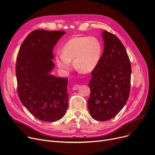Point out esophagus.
Wrapping results in <instances>:
<instances>
[{
    "instance_id": "1",
    "label": "esophagus",
    "mask_w": 155,
    "mask_h": 155,
    "mask_svg": "<svg viewBox=\"0 0 155 155\" xmlns=\"http://www.w3.org/2000/svg\"><path fill=\"white\" fill-rule=\"evenodd\" d=\"M79 87H80V85H74L73 87H72V89L73 91H75V90H77Z\"/></svg>"
}]
</instances>
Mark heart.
I'll return each mask as SVG.
<instances>
[{
    "label": "heart",
    "mask_w": 155,
    "mask_h": 155,
    "mask_svg": "<svg viewBox=\"0 0 155 155\" xmlns=\"http://www.w3.org/2000/svg\"><path fill=\"white\" fill-rule=\"evenodd\" d=\"M103 47L100 40L94 36L75 37L69 39L58 52L55 61L59 70L68 73L73 60L75 68L82 73L91 72L98 65L102 55Z\"/></svg>",
    "instance_id": "1"
}]
</instances>
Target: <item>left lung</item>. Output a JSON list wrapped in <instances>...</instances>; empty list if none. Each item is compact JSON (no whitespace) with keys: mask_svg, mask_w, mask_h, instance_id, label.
<instances>
[{"mask_svg":"<svg viewBox=\"0 0 155 155\" xmlns=\"http://www.w3.org/2000/svg\"><path fill=\"white\" fill-rule=\"evenodd\" d=\"M104 49L92 73L88 108L92 118L106 121L125 105L130 89L131 65L125 47L117 37L103 30Z\"/></svg>","mask_w":155,"mask_h":155,"instance_id":"8db88e82","label":"left lung"}]
</instances>
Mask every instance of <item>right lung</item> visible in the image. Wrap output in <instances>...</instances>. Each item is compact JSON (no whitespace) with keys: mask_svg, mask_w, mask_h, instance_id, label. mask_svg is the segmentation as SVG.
Returning <instances> with one entry per match:
<instances>
[{"mask_svg":"<svg viewBox=\"0 0 155 155\" xmlns=\"http://www.w3.org/2000/svg\"><path fill=\"white\" fill-rule=\"evenodd\" d=\"M65 33L33 31L22 43L17 57L19 98L33 116L44 122L60 120L68 106V78L51 74L54 68L53 48Z\"/></svg>","mask_w":155,"mask_h":155,"instance_id":"right-lung-1","label":"right lung"}]
</instances>
